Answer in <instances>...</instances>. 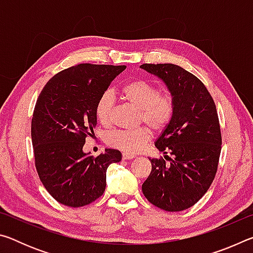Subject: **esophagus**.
<instances>
[{
    "label": "esophagus",
    "instance_id": "esophagus-1",
    "mask_svg": "<svg viewBox=\"0 0 253 253\" xmlns=\"http://www.w3.org/2000/svg\"><path fill=\"white\" fill-rule=\"evenodd\" d=\"M136 155L134 154H129V153H124L123 154V158L124 160H131V158H135Z\"/></svg>",
    "mask_w": 253,
    "mask_h": 253
}]
</instances>
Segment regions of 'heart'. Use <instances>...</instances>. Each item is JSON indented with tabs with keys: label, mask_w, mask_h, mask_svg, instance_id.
<instances>
[{
	"label": "heart",
	"mask_w": 253,
	"mask_h": 253,
	"mask_svg": "<svg viewBox=\"0 0 253 253\" xmlns=\"http://www.w3.org/2000/svg\"><path fill=\"white\" fill-rule=\"evenodd\" d=\"M123 97L138 109V122L145 123L154 131H162L174 117L175 105L173 95L169 91L160 92L155 84L146 80H134L122 89ZM115 97L111 91H105L98 98L95 114L98 121L108 125L113 116ZM151 138L147 127H138L132 130H113L107 135L110 146L126 153H136L142 149Z\"/></svg>",
	"instance_id": "b5f03b06"
}]
</instances>
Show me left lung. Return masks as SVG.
<instances>
[{
  "label": "left lung",
  "instance_id": "left-lung-1",
  "mask_svg": "<svg viewBox=\"0 0 253 253\" xmlns=\"http://www.w3.org/2000/svg\"><path fill=\"white\" fill-rule=\"evenodd\" d=\"M173 95L175 111L155 142L164 158H149L152 172L142 191L149 202L169 212L193 207L215 177L222 137L215 104L198 77L172 63H144Z\"/></svg>",
  "mask_w": 253,
  "mask_h": 253
}]
</instances>
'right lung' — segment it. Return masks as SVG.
Wrapping results in <instances>:
<instances>
[{
    "instance_id": "right-lung-1",
    "label": "right lung",
    "mask_w": 253,
    "mask_h": 253,
    "mask_svg": "<svg viewBox=\"0 0 253 253\" xmlns=\"http://www.w3.org/2000/svg\"><path fill=\"white\" fill-rule=\"evenodd\" d=\"M126 66L80 63L60 71L42 89L34 107L31 137L38 175L59 203L90 204L104 194L106 172L122 153L106 148L97 157L84 153L97 125L95 107Z\"/></svg>"
}]
</instances>
